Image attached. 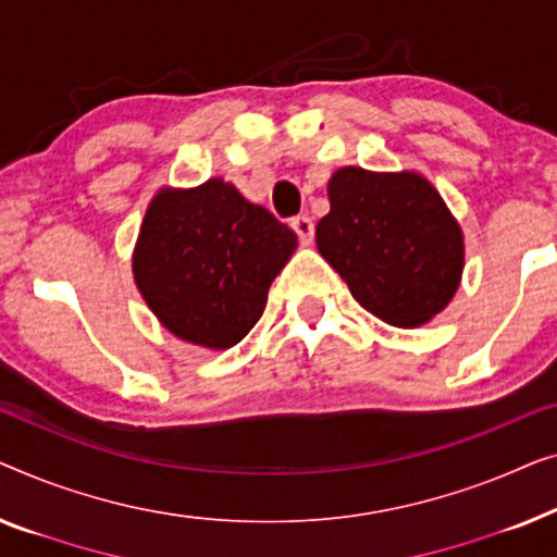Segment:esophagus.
Here are the masks:
<instances>
[{
  "instance_id": "esophagus-1",
  "label": "esophagus",
  "mask_w": 557,
  "mask_h": 557,
  "mask_svg": "<svg viewBox=\"0 0 557 557\" xmlns=\"http://www.w3.org/2000/svg\"><path fill=\"white\" fill-rule=\"evenodd\" d=\"M289 226H293L295 234H297V237H300V242H305V245H308V242H312V234H315V224H312L310 216H305V214L295 216L293 222H289Z\"/></svg>"
}]
</instances>
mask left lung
Returning a JSON list of instances; mask_svg holds the SVG:
<instances>
[{
    "label": "left lung",
    "instance_id": "obj_1",
    "mask_svg": "<svg viewBox=\"0 0 557 557\" xmlns=\"http://www.w3.org/2000/svg\"><path fill=\"white\" fill-rule=\"evenodd\" d=\"M327 197L318 249L368 312L413 327L449 305L465 268V242L426 178L348 166L335 171Z\"/></svg>",
    "mask_w": 557,
    "mask_h": 557
}]
</instances>
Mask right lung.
Returning a JSON list of instances; mask_svg holds the SVG:
<instances>
[{"instance_id": "add662e5", "label": "right lung", "mask_w": 557, "mask_h": 557, "mask_svg": "<svg viewBox=\"0 0 557 557\" xmlns=\"http://www.w3.org/2000/svg\"><path fill=\"white\" fill-rule=\"evenodd\" d=\"M295 232L232 184L163 189L140 224L133 275L156 318L182 341L232 348L262 318Z\"/></svg>"}]
</instances>
